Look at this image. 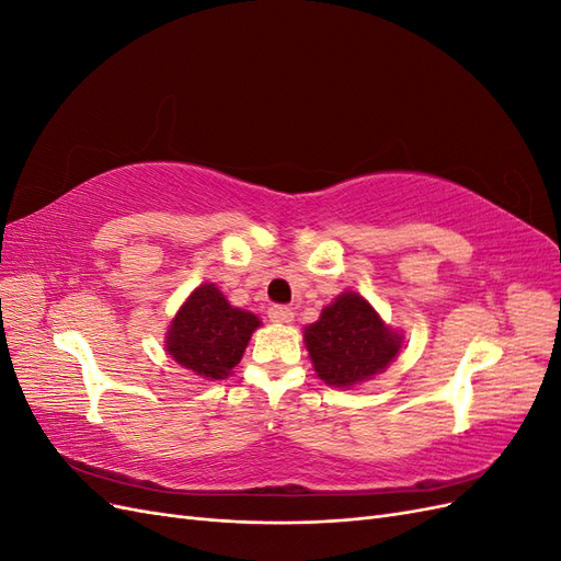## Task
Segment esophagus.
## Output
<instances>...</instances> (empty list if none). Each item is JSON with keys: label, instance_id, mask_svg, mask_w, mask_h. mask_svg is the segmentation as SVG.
I'll use <instances>...</instances> for the list:
<instances>
[{"label": "esophagus", "instance_id": "obj_1", "mask_svg": "<svg viewBox=\"0 0 561 561\" xmlns=\"http://www.w3.org/2000/svg\"><path fill=\"white\" fill-rule=\"evenodd\" d=\"M268 318H271V322H276V325H290V322L295 320V313L287 307H271Z\"/></svg>", "mask_w": 561, "mask_h": 561}]
</instances>
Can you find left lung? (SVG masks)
<instances>
[{
  "instance_id": "obj_1",
  "label": "left lung",
  "mask_w": 561,
  "mask_h": 561,
  "mask_svg": "<svg viewBox=\"0 0 561 561\" xmlns=\"http://www.w3.org/2000/svg\"><path fill=\"white\" fill-rule=\"evenodd\" d=\"M404 334L386 325L371 304L353 290L339 295L304 328V344L320 381L353 388L375 379L398 358Z\"/></svg>"
}]
</instances>
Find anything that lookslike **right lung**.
I'll return each mask as SVG.
<instances>
[{"instance_id":"obj_1","label":"right lung","mask_w":561,"mask_h":561,"mask_svg":"<svg viewBox=\"0 0 561 561\" xmlns=\"http://www.w3.org/2000/svg\"><path fill=\"white\" fill-rule=\"evenodd\" d=\"M260 325L257 316L229 304L215 283H201L168 325L165 351L201 379H227Z\"/></svg>"}]
</instances>
